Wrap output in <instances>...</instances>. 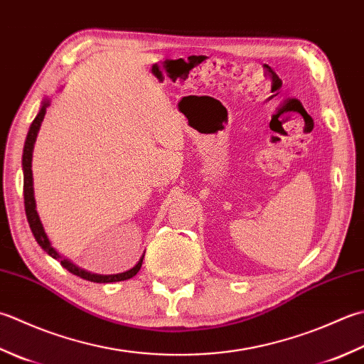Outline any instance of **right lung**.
I'll return each instance as SVG.
<instances>
[{
	"mask_svg": "<svg viewBox=\"0 0 364 364\" xmlns=\"http://www.w3.org/2000/svg\"><path fill=\"white\" fill-rule=\"evenodd\" d=\"M47 107H48V101L44 102L42 105L41 112L38 113V117L34 118L33 124L30 127V131H28L26 135V141H25V148H23V159H21V164H23V198H25V213H26V219H28V224H30V229L34 235L36 241H38V245L44 249V251L52 255L53 259L60 260L61 265L70 272L73 274L82 277V279H87L91 282H118V281H126V279H131L135 274L139 273V269L141 267V262H144V255H141V259L139 260L137 265L134 268H131L129 272H124V273H119V274H109V276H102V274H92L85 272V269L75 267L74 263H70L69 260L63 259L61 255L55 251L50 245V241L47 238V235L44 232V227H42L39 216H38V211H36V203H34V196H33V172H31V159H33V148H34V141L36 137H38V132H39V127L42 119L46 117V112H47Z\"/></svg>",
	"mask_w": 364,
	"mask_h": 364,
	"instance_id": "obj_1",
	"label": "right lung"
}]
</instances>
